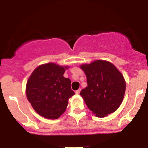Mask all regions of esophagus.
<instances>
[{
    "label": "esophagus",
    "mask_w": 148,
    "mask_h": 148,
    "mask_svg": "<svg viewBox=\"0 0 148 148\" xmlns=\"http://www.w3.org/2000/svg\"><path fill=\"white\" fill-rule=\"evenodd\" d=\"M80 92H81V89H79V90H76L75 93L76 95H79L80 93Z\"/></svg>",
    "instance_id": "esophagus-1"
}]
</instances>
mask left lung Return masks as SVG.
<instances>
[{
    "label": "left lung",
    "instance_id": "left-lung-1",
    "mask_svg": "<svg viewBox=\"0 0 148 148\" xmlns=\"http://www.w3.org/2000/svg\"><path fill=\"white\" fill-rule=\"evenodd\" d=\"M80 67L86 74L88 84L80 95L88 108L100 118L116 111L126 89L121 72L111 62L101 60L81 64Z\"/></svg>",
    "mask_w": 148,
    "mask_h": 148
}]
</instances>
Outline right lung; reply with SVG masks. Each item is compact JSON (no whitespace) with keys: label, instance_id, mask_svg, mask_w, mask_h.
Listing matches in <instances>:
<instances>
[{"label":"right lung","instance_id":"1","mask_svg":"<svg viewBox=\"0 0 148 148\" xmlns=\"http://www.w3.org/2000/svg\"><path fill=\"white\" fill-rule=\"evenodd\" d=\"M68 66L44 64L33 71L26 84V96L35 111L48 119H57L65 111L74 95L71 81L63 74Z\"/></svg>","mask_w":148,"mask_h":148}]
</instances>
